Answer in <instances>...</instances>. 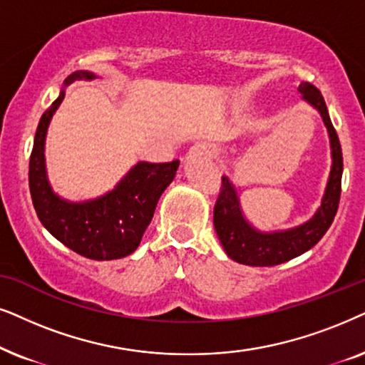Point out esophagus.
Listing matches in <instances>:
<instances>
[{
  "label": "esophagus",
  "instance_id": "esophagus-1",
  "mask_svg": "<svg viewBox=\"0 0 365 365\" xmlns=\"http://www.w3.org/2000/svg\"><path fill=\"white\" fill-rule=\"evenodd\" d=\"M215 153V147L208 142H197L190 148V157H212Z\"/></svg>",
  "mask_w": 365,
  "mask_h": 365
}]
</instances>
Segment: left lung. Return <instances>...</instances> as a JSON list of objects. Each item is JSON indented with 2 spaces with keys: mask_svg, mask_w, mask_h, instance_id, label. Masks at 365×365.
I'll list each match as a JSON object with an SVG mask.
<instances>
[{
  "mask_svg": "<svg viewBox=\"0 0 365 365\" xmlns=\"http://www.w3.org/2000/svg\"><path fill=\"white\" fill-rule=\"evenodd\" d=\"M299 91L304 98L314 105L322 115V120L329 130L330 147H332V170L325 190L322 205L315 213L312 220L287 232L260 233L255 232L242 217L239 198L235 188L227 177H222L220 192H218L215 207H213V225L220 239L223 249L232 260L252 267H272L284 264L294 257L302 255L304 252L317 244L332 225L335 213L341 200L342 183V148L339 142L332 121H330L324 96L312 83L299 85Z\"/></svg>",
  "mask_w": 365,
  "mask_h": 365,
  "instance_id": "8db88e82",
  "label": "left lung"
}]
</instances>
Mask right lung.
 I'll list each match as a JSON object with an SVG mask.
<instances>
[{
	"label": "right lung",
	"instance_id": "obj_1",
	"mask_svg": "<svg viewBox=\"0 0 365 365\" xmlns=\"http://www.w3.org/2000/svg\"><path fill=\"white\" fill-rule=\"evenodd\" d=\"M76 78L91 80L93 75L73 73L66 85ZM63 98L65 91L43 113L33 143L28 178L36 215L55 239L78 255L91 260L121 259L137 250L143 232L152 222L158 198L173 180L180 162H140L105 197L83 203L61 200L48 185L43 148L48 123Z\"/></svg>",
	"mask_w": 365,
	"mask_h": 365
}]
</instances>
